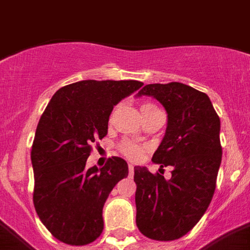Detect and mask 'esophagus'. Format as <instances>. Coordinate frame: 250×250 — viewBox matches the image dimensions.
<instances>
[{"label": "esophagus", "instance_id": "1", "mask_svg": "<svg viewBox=\"0 0 250 250\" xmlns=\"http://www.w3.org/2000/svg\"><path fill=\"white\" fill-rule=\"evenodd\" d=\"M128 170H129V177H133V174H135V167H133L132 164H129Z\"/></svg>", "mask_w": 250, "mask_h": 250}]
</instances>
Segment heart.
I'll return each mask as SVG.
<instances>
[{"label": "heart", "mask_w": 250, "mask_h": 250, "mask_svg": "<svg viewBox=\"0 0 250 250\" xmlns=\"http://www.w3.org/2000/svg\"><path fill=\"white\" fill-rule=\"evenodd\" d=\"M151 108H156V105L151 104V103H144L141 105V112L148 110ZM118 150L121 151L122 154L125 155L127 159L132 161H138L141 160L145 152H147L148 147L147 145L140 144L137 141H132V140H123L121 144L118 145Z\"/></svg>", "instance_id": "heart-1"}]
</instances>
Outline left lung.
I'll return each mask as SVG.
<instances>
[{
  "mask_svg": "<svg viewBox=\"0 0 250 250\" xmlns=\"http://www.w3.org/2000/svg\"><path fill=\"white\" fill-rule=\"evenodd\" d=\"M137 95L154 96L167 110L152 163L173 170L167 180L135 167L136 224L145 236L170 242L190 231L212 200L222 156L220 118L206 94L184 83H150Z\"/></svg>",
  "mask_w": 250,
  "mask_h": 250,
  "instance_id": "8db88e82",
  "label": "left lung"
}]
</instances>
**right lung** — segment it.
Here are the masks:
<instances>
[{"instance_id":"obj_1","label":"right lung","mask_w":250,"mask_h":250,"mask_svg":"<svg viewBox=\"0 0 250 250\" xmlns=\"http://www.w3.org/2000/svg\"><path fill=\"white\" fill-rule=\"evenodd\" d=\"M144 85L136 80H83L56 91L42 114L31 146L33 202L43 225L60 242L86 245L104 229L103 207L128 165L118 156L86 169L93 144L108 133L109 115Z\"/></svg>"}]
</instances>
